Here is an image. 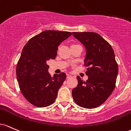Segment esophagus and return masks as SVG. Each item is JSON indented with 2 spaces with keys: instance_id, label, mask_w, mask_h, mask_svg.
<instances>
[{
  "instance_id": "esophagus-1",
  "label": "esophagus",
  "mask_w": 131,
  "mask_h": 131,
  "mask_svg": "<svg viewBox=\"0 0 131 131\" xmlns=\"http://www.w3.org/2000/svg\"><path fill=\"white\" fill-rule=\"evenodd\" d=\"M72 76H71V75H70V74H67V79H69V78H70V77H71Z\"/></svg>"
}]
</instances>
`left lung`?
Returning a JSON list of instances; mask_svg holds the SVG:
<instances>
[{
    "label": "left lung",
    "instance_id": "8db88e82",
    "mask_svg": "<svg viewBox=\"0 0 131 131\" xmlns=\"http://www.w3.org/2000/svg\"><path fill=\"white\" fill-rule=\"evenodd\" d=\"M72 35L84 46V64L89 67L86 82L77 77L78 85L72 91V97L82 108H96L108 99L115 88L118 66L114 51L98 33L73 32Z\"/></svg>",
    "mask_w": 131,
    "mask_h": 131
}]
</instances>
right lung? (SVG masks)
Returning <instances> with one entry per match:
<instances>
[{"label":"right lung","instance_id":"1","mask_svg":"<svg viewBox=\"0 0 131 131\" xmlns=\"http://www.w3.org/2000/svg\"><path fill=\"white\" fill-rule=\"evenodd\" d=\"M72 35L69 31L45 30L31 38L23 48L17 66V78L21 93L38 107L54 103L66 79L62 72L52 77L47 62L54 59L58 46Z\"/></svg>","mask_w":131,"mask_h":131}]
</instances>
